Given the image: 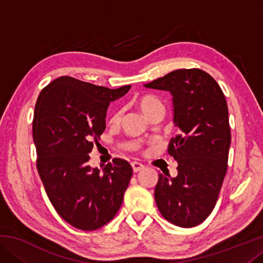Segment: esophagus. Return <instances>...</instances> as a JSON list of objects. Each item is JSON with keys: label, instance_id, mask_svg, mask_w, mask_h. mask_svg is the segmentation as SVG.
Wrapping results in <instances>:
<instances>
[{"label": "esophagus", "instance_id": "34e87169", "mask_svg": "<svg viewBox=\"0 0 263 263\" xmlns=\"http://www.w3.org/2000/svg\"><path fill=\"white\" fill-rule=\"evenodd\" d=\"M131 166H132V169H133V172H135V173L139 172V171H141L142 168H144V164H141L140 162H132Z\"/></svg>", "mask_w": 263, "mask_h": 263}]
</instances>
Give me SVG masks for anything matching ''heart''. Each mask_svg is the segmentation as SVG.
<instances>
[{"label": "heart", "mask_w": 263, "mask_h": 263, "mask_svg": "<svg viewBox=\"0 0 263 263\" xmlns=\"http://www.w3.org/2000/svg\"><path fill=\"white\" fill-rule=\"evenodd\" d=\"M138 106H139L141 112L144 114L146 117H147L153 110L158 108H163V105L161 102H160V100H158L157 97L149 96V95L140 97V99L138 100ZM121 118H122V111H117V112H115L112 117H111V123L117 124L119 121H121Z\"/></svg>", "instance_id": "obj_1"}]
</instances>
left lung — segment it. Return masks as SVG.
Returning <instances> with one entry per match:
<instances>
[{"label": "left lung", "instance_id": "1", "mask_svg": "<svg viewBox=\"0 0 263 263\" xmlns=\"http://www.w3.org/2000/svg\"><path fill=\"white\" fill-rule=\"evenodd\" d=\"M144 86L171 92L179 127L168 145L177 175L159 174L155 202L164 219L194 228L212 212L228 171L231 131L224 92L198 68L173 70Z\"/></svg>", "mask_w": 263, "mask_h": 263}]
</instances>
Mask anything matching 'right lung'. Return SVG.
Returning a JSON list of instances; mask_svg holds the SVG:
<instances>
[{
    "mask_svg": "<svg viewBox=\"0 0 263 263\" xmlns=\"http://www.w3.org/2000/svg\"><path fill=\"white\" fill-rule=\"evenodd\" d=\"M130 88L60 77L38 96L32 133L39 176L55 211L79 230L94 231L112 219L130 183L132 167L126 160L115 158L102 171L88 164L105 130L110 102Z\"/></svg>",
    "mask_w": 263,
    "mask_h": 263,
    "instance_id": "obj_1",
    "label": "right lung"
}]
</instances>
